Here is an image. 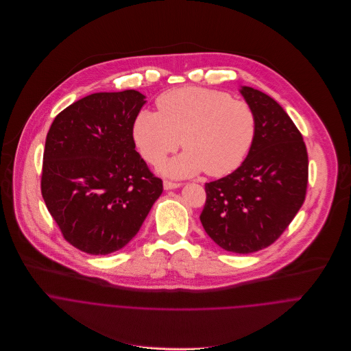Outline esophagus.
<instances>
[{
  "instance_id": "1",
  "label": "esophagus",
  "mask_w": 351,
  "mask_h": 351,
  "mask_svg": "<svg viewBox=\"0 0 351 351\" xmlns=\"http://www.w3.org/2000/svg\"><path fill=\"white\" fill-rule=\"evenodd\" d=\"M181 185H182L181 182H174V181H170V180H165L163 181L165 189H174V188H180Z\"/></svg>"
}]
</instances>
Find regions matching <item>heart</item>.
Here are the masks:
<instances>
[{"label":"heart","mask_w":351,"mask_h":351,"mask_svg":"<svg viewBox=\"0 0 351 351\" xmlns=\"http://www.w3.org/2000/svg\"><path fill=\"white\" fill-rule=\"evenodd\" d=\"M158 113L143 110L134 121V138L143 156L159 165L180 144L185 149L163 166L174 177L204 171L223 177L237 170L250 152L257 117L253 108L228 93L185 86L162 94Z\"/></svg>","instance_id":"heart-1"}]
</instances>
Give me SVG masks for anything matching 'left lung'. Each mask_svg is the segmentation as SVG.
I'll list each match as a JSON object with an SVG mask.
<instances>
[{"mask_svg":"<svg viewBox=\"0 0 351 351\" xmlns=\"http://www.w3.org/2000/svg\"><path fill=\"white\" fill-rule=\"evenodd\" d=\"M241 93L257 117L254 143L234 173L206 182L200 223L220 247L247 254L272 245L303 206L308 155L281 105L252 87Z\"/></svg>","mask_w":351,"mask_h":351,"instance_id":"left-lung-1","label":"left lung"}]
</instances>
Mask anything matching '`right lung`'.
<instances>
[{
	"label": "right lung",
	"mask_w": 351,
	"mask_h": 351,
	"mask_svg": "<svg viewBox=\"0 0 351 351\" xmlns=\"http://www.w3.org/2000/svg\"><path fill=\"white\" fill-rule=\"evenodd\" d=\"M135 90L95 93L63 109L47 134L41 195L66 242L102 256L124 247L163 192L135 151Z\"/></svg>",
	"instance_id": "obj_1"
}]
</instances>
